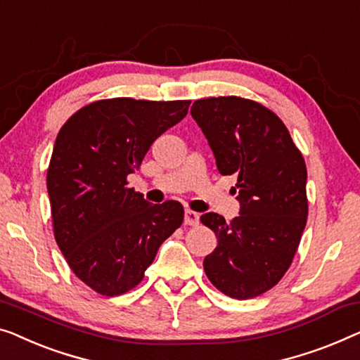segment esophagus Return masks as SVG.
<instances>
[{
	"mask_svg": "<svg viewBox=\"0 0 360 360\" xmlns=\"http://www.w3.org/2000/svg\"><path fill=\"white\" fill-rule=\"evenodd\" d=\"M200 222V214L191 210L185 211V226H196Z\"/></svg>",
	"mask_w": 360,
	"mask_h": 360,
	"instance_id": "34e87169",
	"label": "esophagus"
}]
</instances>
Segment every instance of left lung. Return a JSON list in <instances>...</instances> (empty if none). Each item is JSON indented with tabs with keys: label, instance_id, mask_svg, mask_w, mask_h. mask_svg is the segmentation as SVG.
Returning <instances> with one entry per match:
<instances>
[{
	"label": "left lung",
	"instance_id": "left-lung-1",
	"mask_svg": "<svg viewBox=\"0 0 360 360\" xmlns=\"http://www.w3.org/2000/svg\"><path fill=\"white\" fill-rule=\"evenodd\" d=\"M190 113L221 175L237 179L240 201V216L231 222L217 212L200 217L217 237L202 266L222 294L253 299L283 279L299 248L309 216L304 155L283 120L250 98H200Z\"/></svg>",
	"mask_w": 360,
	"mask_h": 360
}]
</instances>
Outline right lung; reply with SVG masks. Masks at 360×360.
Instances as JSON below:
<instances>
[{"label": "right lung", "instance_id": "1", "mask_svg": "<svg viewBox=\"0 0 360 360\" xmlns=\"http://www.w3.org/2000/svg\"><path fill=\"white\" fill-rule=\"evenodd\" d=\"M190 103L103 98L79 108L56 136L46 172L55 240L72 273L97 294L136 288L184 222L179 201L150 205L129 188L128 175Z\"/></svg>", "mask_w": 360, "mask_h": 360}]
</instances>
